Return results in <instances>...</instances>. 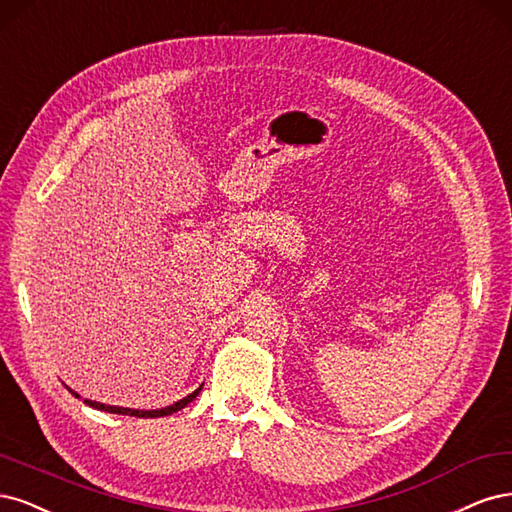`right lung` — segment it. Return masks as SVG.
<instances>
[{"label": "right lung", "instance_id": "obj_1", "mask_svg": "<svg viewBox=\"0 0 512 512\" xmlns=\"http://www.w3.org/2000/svg\"><path fill=\"white\" fill-rule=\"evenodd\" d=\"M70 389V387H68ZM76 398H80V395L74 391V389H70ZM202 391V385L197 387L193 393H189V395H185L183 400H178V402H174V404H170V406H166V408H157V410H138V408H123V406H110V404H102V402H93V400H85V404L87 406H91V408H97V410H104V412H112V415H127V417H140V419H155V417H168V415H172V412H178V410H183L189 402H193L195 398H197V393Z\"/></svg>", "mask_w": 512, "mask_h": 512}]
</instances>
